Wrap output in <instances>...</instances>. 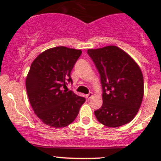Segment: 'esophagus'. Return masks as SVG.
I'll use <instances>...</instances> for the list:
<instances>
[{"instance_id": "1", "label": "esophagus", "mask_w": 161, "mask_h": 161, "mask_svg": "<svg viewBox=\"0 0 161 161\" xmlns=\"http://www.w3.org/2000/svg\"><path fill=\"white\" fill-rule=\"evenodd\" d=\"M92 97V92H90V93L87 94V95H86V98L88 99V100H90V99Z\"/></svg>"}]
</instances>
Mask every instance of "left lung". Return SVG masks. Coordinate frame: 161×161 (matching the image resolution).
Listing matches in <instances>:
<instances>
[{
  "instance_id": "obj_1",
  "label": "left lung",
  "mask_w": 161,
  "mask_h": 161,
  "mask_svg": "<svg viewBox=\"0 0 161 161\" xmlns=\"http://www.w3.org/2000/svg\"><path fill=\"white\" fill-rule=\"evenodd\" d=\"M100 75L103 104L94 111L108 127L130 122L139 111L144 93L143 76L139 65L116 46L87 50Z\"/></svg>"
}]
</instances>
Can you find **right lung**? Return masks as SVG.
I'll list each match as a JSON object with an SVG mask.
<instances>
[{
	"label": "right lung",
	"mask_w": 161,
	"mask_h": 161,
	"mask_svg": "<svg viewBox=\"0 0 161 161\" xmlns=\"http://www.w3.org/2000/svg\"><path fill=\"white\" fill-rule=\"evenodd\" d=\"M82 50L65 47L50 48L33 61L26 80L27 94L34 113L50 127L62 128L75 121L84 97L63 90L71 82V71Z\"/></svg>",
	"instance_id": "obj_1"
}]
</instances>
